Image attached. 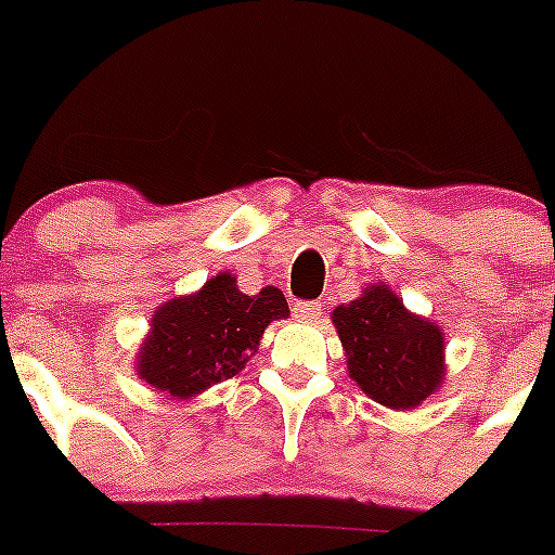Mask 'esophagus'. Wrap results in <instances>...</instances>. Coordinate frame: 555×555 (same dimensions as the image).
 <instances>
[{"label": "esophagus", "mask_w": 555, "mask_h": 555, "mask_svg": "<svg viewBox=\"0 0 555 555\" xmlns=\"http://www.w3.org/2000/svg\"><path fill=\"white\" fill-rule=\"evenodd\" d=\"M295 319H304V322H317L322 317V304H313V300H298L293 306Z\"/></svg>", "instance_id": "1"}]
</instances>
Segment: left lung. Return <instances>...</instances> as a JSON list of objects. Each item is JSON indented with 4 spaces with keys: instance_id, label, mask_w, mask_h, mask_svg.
Instances as JSON below:
<instances>
[{
    "instance_id": "left-lung-1",
    "label": "left lung",
    "mask_w": 555,
    "mask_h": 555,
    "mask_svg": "<svg viewBox=\"0 0 555 555\" xmlns=\"http://www.w3.org/2000/svg\"><path fill=\"white\" fill-rule=\"evenodd\" d=\"M333 322L351 378L382 405L416 408L443 382V333L405 311L389 287L378 284L349 306H338Z\"/></svg>"
}]
</instances>
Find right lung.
I'll list each match as a JSON object with an SVG mask.
<instances>
[{"mask_svg":"<svg viewBox=\"0 0 555 555\" xmlns=\"http://www.w3.org/2000/svg\"><path fill=\"white\" fill-rule=\"evenodd\" d=\"M287 313L282 289L244 295L236 279L220 273L201 293L155 311L153 333L139 351V376L179 400L201 395L244 371L262 330Z\"/></svg>","mask_w":555,"mask_h":555,"instance_id":"obj_1","label":"right lung"}]
</instances>
